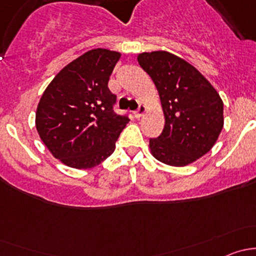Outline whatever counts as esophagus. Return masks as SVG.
Here are the masks:
<instances>
[{
    "label": "esophagus",
    "mask_w": 256,
    "mask_h": 256,
    "mask_svg": "<svg viewBox=\"0 0 256 256\" xmlns=\"http://www.w3.org/2000/svg\"><path fill=\"white\" fill-rule=\"evenodd\" d=\"M147 112L146 106H144V104H141L140 106H138V109L135 112V116H136V118H142V116L144 115V112Z\"/></svg>",
    "instance_id": "34e87169"
}]
</instances>
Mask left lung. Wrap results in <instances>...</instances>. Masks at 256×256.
Listing matches in <instances>:
<instances>
[{
  "mask_svg": "<svg viewBox=\"0 0 256 256\" xmlns=\"http://www.w3.org/2000/svg\"><path fill=\"white\" fill-rule=\"evenodd\" d=\"M138 62L154 80L164 115V131L150 140L151 154L168 166L193 164L220 135L223 100L197 68L170 52H144Z\"/></svg>",
  "mask_w": 256,
  "mask_h": 256,
  "instance_id": "1",
  "label": "left lung"
}]
</instances>
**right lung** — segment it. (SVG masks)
Masks as SVG:
<instances>
[{
    "label": "right lung",
    "mask_w": 256,
    "mask_h": 256,
    "mask_svg": "<svg viewBox=\"0 0 256 256\" xmlns=\"http://www.w3.org/2000/svg\"><path fill=\"white\" fill-rule=\"evenodd\" d=\"M121 53L92 49L64 66L38 102L36 128L43 144L72 168L98 166L115 151L128 118L114 112L108 88Z\"/></svg>",
    "instance_id": "obj_1"
}]
</instances>
